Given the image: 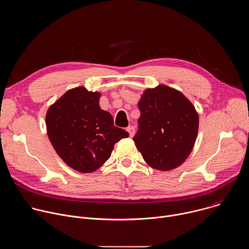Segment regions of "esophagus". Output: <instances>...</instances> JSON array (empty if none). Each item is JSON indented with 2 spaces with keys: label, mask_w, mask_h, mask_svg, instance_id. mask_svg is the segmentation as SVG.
Masks as SVG:
<instances>
[{
  "label": "esophagus",
  "mask_w": 249,
  "mask_h": 249,
  "mask_svg": "<svg viewBox=\"0 0 249 249\" xmlns=\"http://www.w3.org/2000/svg\"><path fill=\"white\" fill-rule=\"evenodd\" d=\"M126 130H127V132L129 133L130 137H133V136L135 135V128H134V126H128V127L126 128Z\"/></svg>",
  "instance_id": "1"
}]
</instances>
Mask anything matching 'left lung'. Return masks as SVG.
<instances>
[{
	"label": "left lung",
	"instance_id": "8db88e82",
	"mask_svg": "<svg viewBox=\"0 0 249 249\" xmlns=\"http://www.w3.org/2000/svg\"><path fill=\"white\" fill-rule=\"evenodd\" d=\"M138 106L139 130L133 140L145 161L161 171L181 165L198 134L199 116L194 105L179 90L160 85L146 89Z\"/></svg>",
	"mask_w": 249,
	"mask_h": 249
}]
</instances>
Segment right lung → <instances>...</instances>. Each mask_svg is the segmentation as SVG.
I'll list each match as a JSON object with an SVG mask.
<instances>
[{"instance_id":"add662e5","label":"right lung","mask_w":249,"mask_h":249,"mask_svg":"<svg viewBox=\"0 0 249 249\" xmlns=\"http://www.w3.org/2000/svg\"><path fill=\"white\" fill-rule=\"evenodd\" d=\"M100 95L84 87L69 89L46 113L54 150L67 165L84 173L98 169L110 158L115 143L129 136L114 126L109 112L100 108Z\"/></svg>"}]
</instances>
